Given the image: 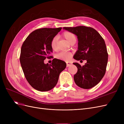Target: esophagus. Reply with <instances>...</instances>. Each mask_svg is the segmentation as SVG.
Listing matches in <instances>:
<instances>
[{"label":"esophagus","mask_w":124,"mask_h":124,"mask_svg":"<svg viewBox=\"0 0 124 124\" xmlns=\"http://www.w3.org/2000/svg\"><path fill=\"white\" fill-rule=\"evenodd\" d=\"M66 63H67V67H68L72 65V62H67Z\"/></svg>","instance_id":"esophagus-1"}]
</instances>
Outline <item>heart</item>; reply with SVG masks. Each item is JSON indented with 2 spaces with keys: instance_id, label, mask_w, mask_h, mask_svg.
I'll return each instance as SVG.
<instances>
[{
  "instance_id": "1",
  "label": "heart",
  "mask_w": 124,
  "mask_h": 124,
  "mask_svg": "<svg viewBox=\"0 0 124 124\" xmlns=\"http://www.w3.org/2000/svg\"><path fill=\"white\" fill-rule=\"evenodd\" d=\"M62 37L66 39L69 43L72 44L73 42L76 43L77 38L76 37L73 33L69 32V31H65L62 33ZM58 43V38L57 37H54V38H52L51 41L50 46L51 48L53 51H56L57 50ZM72 53L70 52H62L56 55V57L60 60H62L63 61L68 62L70 61L71 57H72Z\"/></svg>"
}]
</instances>
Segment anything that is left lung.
<instances>
[{"instance_id": "obj_1", "label": "left lung", "mask_w": 124, "mask_h": 124, "mask_svg": "<svg viewBox=\"0 0 124 124\" xmlns=\"http://www.w3.org/2000/svg\"><path fill=\"white\" fill-rule=\"evenodd\" d=\"M63 28L77 36L78 50L73 58L87 61L83 66L78 62L73 63L78 68L73 77L75 83L84 89L94 87L102 80L106 71L108 54L104 39L91 27L80 26Z\"/></svg>"}]
</instances>
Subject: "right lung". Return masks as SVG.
Returning a JSON list of instances; mask_svg holds the SVG:
<instances>
[{"instance_id":"add662e5","label":"right lung","mask_w":124,"mask_h":124,"mask_svg":"<svg viewBox=\"0 0 124 124\" xmlns=\"http://www.w3.org/2000/svg\"><path fill=\"white\" fill-rule=\"evenodd\" d=\"M62 28H43L36 29L26 38L22 46L20 61L24 76L35 89L46 92L57 84L59 74L66 67V63L54 58L51 65L44 61L52 58L50 43Z\"/></svg>"}]
</instances>
